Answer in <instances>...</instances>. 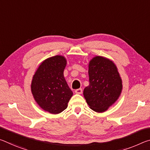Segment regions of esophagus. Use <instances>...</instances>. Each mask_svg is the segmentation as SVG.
Instances as JSON below:
<instances>
[{"label": "esophagus", "mask_w": 150, "mask_h": 150, "mask_svg": "<svg viewBox=\"0 0 150 150\" xmlns=\"http://www.w3.org/2000/svg\"><path fill=\"white\" fill-rule=\"evenodd\" d=\"M75 92L76 94H81L83 92V90L82 88H77V89H76L75 91Z\"/></svg>", "instance_id": "obj_1"}]
</instances>
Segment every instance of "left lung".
<instances>
[{
  "instance_id": "8db88e82",
  "label": "left lung",
  "mask_w": 150,
  "mask_h": 150,
  "mask_svg": "<svg viewBox=\"0 0 150 150\" xmlns=\"http://www.w3.org/2000/svg\"><path fill=\"white\" fill-rule=\"evenodd\" d=\"M88 76L89 85L83 95L92 110L103 112L120 95L122 84L117 67L107 58L96 56L88 64Z\"/></svg>"
}]
</instances>
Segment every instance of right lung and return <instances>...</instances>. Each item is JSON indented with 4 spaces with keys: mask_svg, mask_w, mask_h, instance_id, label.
<instances>
[{
    "mask_svg": "<svg viewBox=\"0 0 150 150\" xmlns=\"http://www.w3.org/2000/svg\"><path fill=\"white\" fill-rule=\"evenodd\" d=\"M66 63L62 55L48 58L40 65L32 81L35 100L43 110L55 115L67 108L73 95L63 76Z\"/></svg>",
    "mask_w": 150,
    "mask_h": 150,
    "instance_id": "1",
    "label": "right lung"
}]
</instances>
